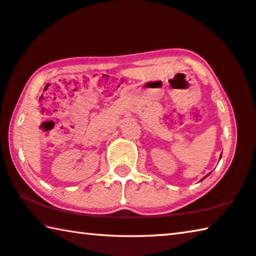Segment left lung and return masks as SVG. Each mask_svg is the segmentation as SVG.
Masks as SVG:
<instances>
[{"label":"left lung","instance_id":"1","mask_svg":"<svg viewBox=\"0 0 256 256\" xmlns=\"http://www.w3.org/2000/svg\"><path fill=\"white\" fill-rule=\"evenodd\" d=\"M220 158H221V156H220ZM208 176H205V177H208ZM205 177H204V178H205ZM204 178H203V179H204Z\"/></svg>","mask_w":256,"mask_h":256}]
</instances>
